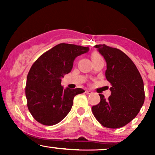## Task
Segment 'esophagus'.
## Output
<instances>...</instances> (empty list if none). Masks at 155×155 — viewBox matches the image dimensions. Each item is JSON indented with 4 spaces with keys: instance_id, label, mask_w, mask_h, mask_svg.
Masks as SVG:
<instances>
[{
    "instance_id": "obj_1",
    "label": "esophagus",
    "mask_w": 155,
    "mask_h": 155,
    "mask_svg": "<svg viewBox=\"0 0 155 155\" xmlns=\"http://www.w3.org/2000/svg\"><path fill=\"white\" fill-rule=\"evenodd\" d=\"M85 92H86L87 94H91V93H92V92L91 91V90H86V91H85Z\"/></svg>"
}]
</instances>
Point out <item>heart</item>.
Listing matches in <instances>:
<instances>
[{"instance_id":"b5f03b06","label":"heart","mask_w":155,"mask_h":155,"mask_svg":"<svg viewBox=\"0 0 155 155\" xmlns=\"http://www.w3.org/2000/svg\"><path fill=\"white\" fill-rule=\"evenodd\" d=\"M101 58V55L98 54V53L97 52H93L91 55V58L92 60H94V59H97V58Z\"/></svg>"}]
</instances>
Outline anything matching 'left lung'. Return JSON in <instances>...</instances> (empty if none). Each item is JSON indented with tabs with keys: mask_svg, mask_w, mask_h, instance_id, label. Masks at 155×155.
Instances as JSON below:
<instances>
[{
	"mask_svg": "<svg viewBox=\"0 0 155 155\" xmlns=\"http://www.w3.org/2000/svg\"><path fill=\"white\" fill-rule=\"evenodd\" d=\"M106 62V78L111 84V95L92 107L94 116L103 126L119 128L137 116L145 99L144 87L139 71L123 51L105 44L95 45Z\"/></svg>",
	"mask_w": 155,
	"mask_h": 155,
	"instance_id": "1",
	"label": "left lung"
}]
</instances>
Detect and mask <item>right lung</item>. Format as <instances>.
Here are the masks:
<instances>
[{
	"mask_svg": "<svg viewBox=\"0 0 155 155\" xmlns=\"http://www.w3.org/2000/svg\"><path fill=\"white\" fill-rule=\"evenodd\" d=\"M89 47L59 44L41 55L27 76L25 95L28 107L37 122L44 125L59 123L71 109L81 88H64L62 78L71 71L74 60L87 53Z\"/></svg>",
	"mask_w": 155,
	"mask_h": 155,
	"instance_id": "1",
	"label": "right lung"
}]
</instances>
